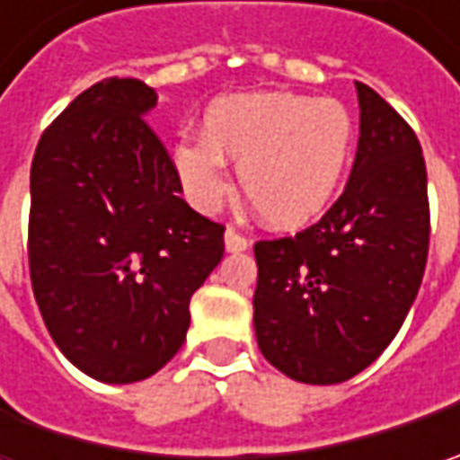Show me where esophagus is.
I'll use <instances>...</instances> for the list:
<instances>
[{
  "mask_svg": "<svg viewBox=\"0 0 460 460\" xmlns=\"http://www.w3.org/2000/svg\"><path fill=\"white\" fill-rule=\"evenodd\" d=\"M248 248H251L248 238H243L235 227H227V230H225V251H227V253H243V251H248Z\"/></svg>",
  "mask_w": 460,
  "mask_h": 460,
  "instance_id": "esophagus-1",
  "label": "esophagus"
}]
</instances>
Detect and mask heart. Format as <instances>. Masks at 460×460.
<instances>
[{"mask_svg":"<svg viewBox=\"0 0 460 460\" xmlns=\"http://www.w3.org/2000/svg\"><path fill=\"white\" fill-rule=\"evenodd\" d=\"M353 117L338 99L296 92H253L217 99L202 117V137H181L171 166L186 199L217 212L230 194L225 164L274 230L294 233L335 202L353 155Z\"/></svg>","mask_w":460,"mask_h":460,"instance_id":"b5f03b06","label":"heart"}]
</instances>
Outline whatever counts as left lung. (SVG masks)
<instances>
[{"label": "left lung", "instance_id": "left-lung-1", "mask_svg": "<svg viewBox=\"0 0 460 460\" xmlns=\"http://www.w3.org/2000/svg\"><path fill=\"white\" fill-rule=\"evenodd\" d=\"M361 135L341 199L294 238L261 240V353L302 384H341L394 341L422 284L430 209L412 128L361 81Z\"/></svg>", "mask_w": 460, "mask_h": 460}]
</instances>
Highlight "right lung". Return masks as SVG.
Here are the masks:
<instances>
[{
  "mask_svg": "<svg viewBox=\"0 0 460 460\" xmlns=\"http://www.w3.org/2000/svg\"><path fill=\"white\" fill-rule=\"evenodd\" d=\"M155 92L107 79L81 92L30 168V279L61 353L92 379L161 371L189 330L191 294L222 261L225 227L179 197L146 115Z\"/></svg>",
  "mask_w": 460,
  "mask_h": 460,
  "instance_id": "add662e5",
  "label": "right lung"
}]
</instances>
